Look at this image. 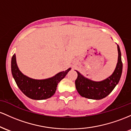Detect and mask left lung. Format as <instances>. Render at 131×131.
Listing matches in <instances>:
<instances>
[{"label":"left lung","mask_w":131,"mask_h":131,"mask_svg":"<svg viewBox=\"0 0 131 131\" xmlns=\"http://www.w3.org/2000/svg\"><path fill=\"white\" fill-rule=\"evenodd\" d=\"M118 59L116 67L111 76L100 82H95L83 77L76 70L78 76L75 86L78 93L83 97L93 100H101L108 96L119 82L123 71V62L119 46L117 45Z\"/></svg>","instance_id":"left-lung-1"}]
</instances>
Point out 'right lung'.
<instances>
[{"label":"right lung","mask_w":131,"mask_h":131,"mask_svg":"<svg viewBox=\"0 0 131 131\" xmlns=\"http://www.w3.org/2000/svg\"><path fill=\"white\" fill-rule=\"evenodd\" d=\"M70 69L69 68L66 71L61 72L49 79L35 80L25 75L20 72L17 64L15 54L13 55L11 61L12 73L17 86L26 96L37 100L51 97L55 93L58 83Z\"/></svg>","instance_id":"obj_1"}]
</instances>
